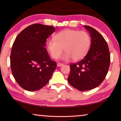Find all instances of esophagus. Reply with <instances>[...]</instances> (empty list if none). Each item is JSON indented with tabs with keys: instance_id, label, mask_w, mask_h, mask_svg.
<instances>
[{
	"instance_id": "1",
	"label": "esophagus",
	"mask_w": 121,
	"mask_h": 121,
	"mask_svg": "<svg viewBox=\"0 0 121 121\" xmlns=\"http://www.w3.org/2000/svg\"><path fill=\"white\" fill-rule=\"evenodd\" d=\"M63 65V63H57V66H58V67L62 66Z\"/></svg>"
}]
</instances>
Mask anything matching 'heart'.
<instances>
[{
  "label": "heart",
  "instance_id": "obj_1",
  "mask_svg": "<svg viewBox=\"0 0 121 121\" xmlns=\"http://www.w3.org/2000/svg\"><path fill=\"white\" fill-rule=\"evenodd\" d=\"M54 39L47 43L48 50L53 59H58L64 48L65 53L62 58L68 60L73 59L79 61L86 56L91 46V37L85 31L65 29L54 36Z\"/></svg>",
  "mask_w": 121,
  "mask_h": 121
}]
</instances>
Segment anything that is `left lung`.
Returning <instances> with one entry per match:
<instances>
[{"label":"left lung","mask_w":121,"mask_h":121,"mask_svg":"<svg viewBox=\"0 0 121 121\" xmlns=\"http://www.w3.org/2000/svg\"><path fill=\"white\" fill-rule=\"evenodd\" d=\"M84 26L91 35V46L82 60L70 65L68 78L69 83L81 91L95 89L103 82L110 61L109 48L103 36L91 26Z\"/></svg>","instance_id":"1"}]
</instances>
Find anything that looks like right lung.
<instances>
[{"label": "right lung", "mask_w": 121, "mask_h": 121, "mask_svg": "<svg viewBox=\"0 0 121 121\" xmlns=\"http://www.w3.org/2000/svg\"><path fill=\"white\" fill-rule=\"evenodd\" d=\"M55 29L53 26L34 24L16 37L10 56L11 70L24 90L34 91L44 87L56 68V62L51 60L45 48L46 39Z\"/></svg>", "instance_id": "1"}]
</instances>
